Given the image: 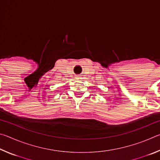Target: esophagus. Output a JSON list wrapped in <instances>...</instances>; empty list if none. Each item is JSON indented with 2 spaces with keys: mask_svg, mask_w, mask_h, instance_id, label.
I'll use <instances>...</instances> for the list:
<instances>
[{
  "mask_svg": "<svg viewBox=\"0 0 160 160\" xmlns=\"http://www.w3.org/2000/svg\"><path fill=\"white\" fill-rule=\"evenodd\" d=\"M76 78L77 79H81V76H80V75H78Z\"/></svg>",
  "mask_w": 160,
  "mask_h": 160,
  "instance_id": "1",
  "label": "esophagus"
}]
</instances>
